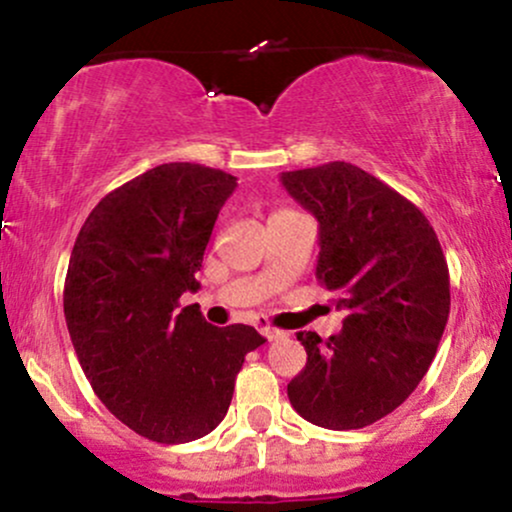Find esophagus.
Returning a JSON list of instances; mask_svg holds the SVG:
<instances>
[{"instance_id":"obj_1","label":"esophagus","mask_w":512,"mask_h":512,"mask_svg":"<svg viewBox=\"0 0 512 512\" xmlns=\"http://www.w3.org/2000/svg\"><path fill=\"white\" fill-rule=\"evenodd\" d=\"M260 332L264 334V337L269 339V342H274V339H281V337H284V332H281V330H274V327H262Z\"/></svg>"}]
</instances>
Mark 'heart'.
<instances>
[{
	"label": "heart",
	"instance_id": "b5f03b06",
	"mask_svg": "<svg viewBox=\"0 0 512 512\" xmlns=\"http://www.w3.org/2000/svg\"><path fill=\"white\" fill-rule=\"evenodd\" d=\"M281 214H291V211H276L274 216H281Z\"/></svg>",
	"mask_w": 512,
	"mask_h": 512
}]
</instances>
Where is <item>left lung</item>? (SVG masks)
<instances>
[{
    "label": "left lung",
    "instance_id": "8db88e82",
    "mask_svg": "<svg viewBox=\"0 0 512 512\" xmlns=\"http://www.w3.org/2000/svg\"><path fill=\"white\" fill-rule=\"evenodd\" d=\"M281 185L317 219L315 276L346 315L330 339L298 332L308 361L289 399L315 426H370L416 390L436 356L450 315L448 262L426 216L358 166L289 170Z\"/></svg>",
    "mask_w": 512,
    "mask_h": 512
}]
</instances>
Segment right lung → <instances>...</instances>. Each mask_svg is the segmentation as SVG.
Here are the masks:
<instances>
[{
  "mask_svg": "<svg viewBox=\"0 0 512 512\" xmlns=\"http://www.w3.org/2000/svg\"><path fill=\"white\" fill-rule=\"evenodd\" d=\"M238 178L199 163H163L105 195L88 214L64 281V317L88 383L122 424L156 443L214 431L245 354L250 325L214 327L195 274Z\"/></svg>",
  "mask_w": 512,
  "mask_h": 512,
  "instance_id": "obj_1",
  "label": "right lung"
}]
</instances>
